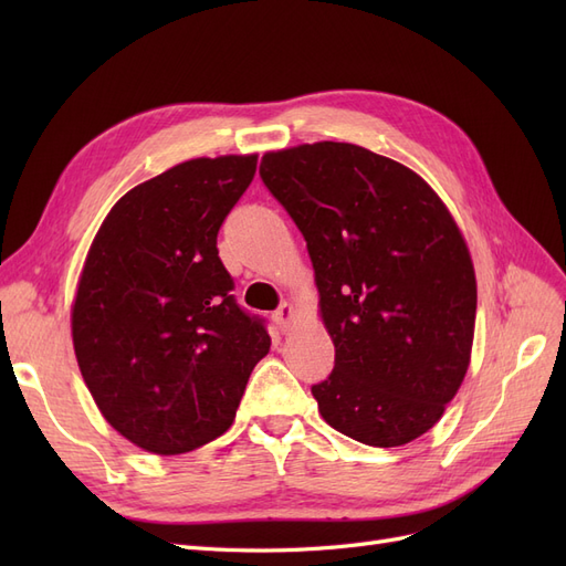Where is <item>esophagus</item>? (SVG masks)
I'll return each instance as SVG.
<instances>
[{
    "label": "esophagus",
    "mask_w": 566,
    "mask_h": 566,
    "mask_svg": "<svg viewBox=\"0 0 566 566\" xmlns=\"http://www.w3.org/2000/svg\"><path fill=\"white\" fill-rule=\"evenodd\" d=\"M293 316H295V312H293V304L283 302V304L279 306V310H276V314H273V321H276L279 328L285 333V331L290 328V323H293Z\"/></svg>",
    "instance_id": "1"
}]
</instances>
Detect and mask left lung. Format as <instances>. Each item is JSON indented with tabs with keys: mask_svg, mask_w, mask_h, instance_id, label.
<instances>
[{
	"mask_svg": "<svg viewBox=\"0 0 566 566\" xmlns=\"http://www.w3.org/2000/svg\"><path fill=\"white\" fill-rule=\"evenodd\" d=\"M260 177L310 250L335 366L323 420L391 449L439 422L470 366L476 281L447 205L408 167L337 142L266 153Z\"/></svg>",
	"mask_w": 566,
	"mask_h": 566,
	"instance_id": "left-lung-1",
	"label": "left lung"
}]
</instances>
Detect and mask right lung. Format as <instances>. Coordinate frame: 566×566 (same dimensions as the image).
Here are the masks:
<instances>
[{
	"instance_id": "add662e5",
	"label": "right lung",
	"mask_w": 566,
	"mask_h": 566,
	"mask_svg": "<svg viewBox=\"0 0 566 566\" xmlns=\"http://www.w3.org/2000/svg\"><path fill=\"white\" fill-rule=\"evenodd\" d=\"M254 169L256 156L167 169L113 205L90 248L75 356L101 413L144 451L177 455L224 434L271 347L217 250Z\"/></svg>"
}]
</instances>
